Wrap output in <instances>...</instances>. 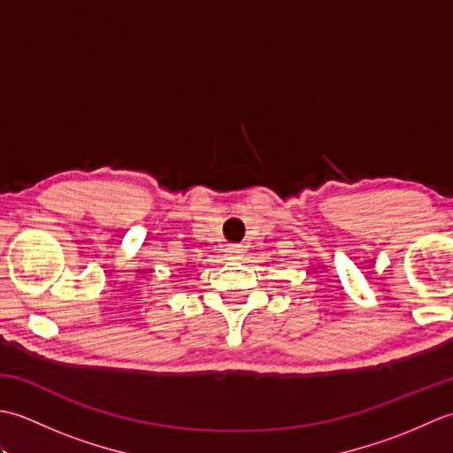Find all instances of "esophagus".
<instances>
[{"instance_id":"obj_1","label":"esophagus","mask_w":453,"mask_h":453,"mask_svg":"<svg viewBox=\"0 0 453 453\" xmlns=\"http://www.w3.org/2000/svg\"><path fill=\"white\" fill-rule=\"evenodd\" d=\"M243 253H245V247L243 245H229L227 247V255H229V258H242L243 257Z\"/></svg>"}]
</instances>
